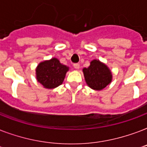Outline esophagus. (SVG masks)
I'll return each instance as SVG.
<instances>
[{
  "instance_id": "obj_1",
  "label": "esophagus",
  "mask_w": 147,
  "mask_h": 147,
  "mask_svg": "<svg viewBox=\"0 0 147 147\" xmlns=\"http://www.w3.org/2000/svg\"><path fill=\"white\" fill-rule=\"evenodd\" d=\"M73 66L76 69H79V68H80V65L78 64V63H75V64L73 65Z\"/></svg>"
}]
</instances>
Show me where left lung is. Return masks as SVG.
Returning a JSON list of instances; mask_svg holds the SVG:
<instances>
[{
	"mask_svg": "<svg viewBox=\"0 0 147 147\" xmlns=\"http://www.w3.org/2000/svg\"><path fill=\"white\" fill-rule=\"evenodd\" d=\"M86 84L92 89L100 91L112 82V72L107 65L100 60L93 59L88 68L82 69Z\"/></svg>",
	"mask_w": 147,
	"mask_h": 147,
	"instance_id": "left-lung-1",
	"label": "left lung"
}]
</instances>
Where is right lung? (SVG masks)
<instances>
[{
    "label": "right lung",
    "instance_id": "obj_1",
    "mask_svg": "<svg viewBox=\"0 0 147 147\" xmlns=\"http://www.w3.org/2000/svg\"><path fill=\"white\" fill-rule=\"evenodd\" d=\"M69 67L62 64L56 58L45 60L36 68V78L43 88L53 89L62 85Z\"/></svg>",
    "mask_w": 147,
    "mask_h": 147
}]
</instances>
